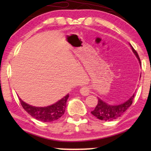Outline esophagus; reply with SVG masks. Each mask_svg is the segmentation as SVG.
<instances>
[{
    "mask_svg": "<svg viewBox=\"0 0 151 151\" xmlns=\"http://www.w3.org/2000/svg\"><path fill=\"white\" fill-rule=\"evenodd\" d=\"M80 93L84 96H88V95H89V92H90L89 90H88V88L86 87V86H83V87H82L80 88Z\"/></svg>",
    "mask_w": 151,
    "mask_h": 151,
    "instance_id": "1",
    "label": "esophagus"
}]
</instances>
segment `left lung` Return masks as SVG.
Returning <instances> with one entry per match:
<instances>
[{
	"instance_id": "obj_1",
	"label": "left lung",
	"mask_w": 151,
	"mask_h": 151,
	"mask_svg": "<svg viewBox=\"0 0 151 151\" xmlns=\"http://www.w3.org/2000/svg\"><path fill=\"white\" fill-rule=\"evenodd\" d=\"M131 49L133 50V53H135L137 59L139 60V63L141 64V60L137 53L133 47L131 46ZM141 77V76H140ZM135 98V94H133L131 96V98L127 100V102H124L123 104L115 105V106H112L106 104V102H103L100 98H98V102L97 104L96 108L93 111H91L92 115L99 119L104 121H111L113 119H117V117H120L128 109L129 106H131L133 103V99Z\"/></svg>"
}]
</instances>
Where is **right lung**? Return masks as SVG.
Masks as SVG:
<instances>
[{"label":"right lung","instance_id":"obj_1","mask_svg":"<svg viewBox=\"0 0 151 151\" xmlns=\"http://www.w3.org/2000/svg\"><path fill=\"white\" fill-rule=\"evenodd\" d=\"M68 98H69V95H67L58 102H55V104L51 105V106L46 107H36L31 106L23 102L20 98L19 100L22 108L31 116L39 121L51 122H53L60 118L65 113Z\"/></svg>","mask_w":151,"mask_h":151}]
</instances>
